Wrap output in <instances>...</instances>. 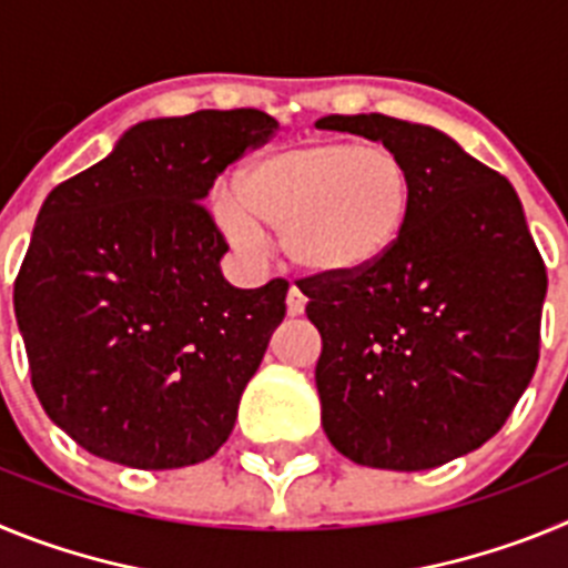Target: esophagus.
Returning a JSON list of instances; mask_svg holds the SVG:
<instances>
[{
  "instance_id": "1",
  "label": "esophagus",
  "mask_w": 568,
  "mask_h": 568,
  "mask_svg": "<svg viewBox=\"0 0 568 568\" xmlns=\"http://www.w3.org/2000/svg\"><path fill=\"white\" fill-rule=\"evenodd\" d=\"M304 307H307V295L301 293V290L293 284L287 293V313L295 318V315H304Z\"/></svg>"
}]
</instances>
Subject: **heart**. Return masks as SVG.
<instances>
[{
  "label": "heart",
  "instance_id": "heart-1",
  "mask_svg": "<svg viewBox=\"0 0 568 568\" xmlns=\"http://www.w3.org/2000/svg\"><path fill=\"white\" fill-rule=\"evenodd\" d=\"M415 207L413 170L384 144L315 139L255 155L235 187L210 202L215 227L241 253H258L267 230L307 275L358 278L398 247Z\"/></svg>",
  "mask_w": 568,
  "mask_h": 568
}]
</instances>
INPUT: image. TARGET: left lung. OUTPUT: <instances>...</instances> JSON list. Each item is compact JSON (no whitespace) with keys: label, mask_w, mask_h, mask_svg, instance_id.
<instances>
[{"label":"left lung","mask_w":568,"mask_h":568,"mask_svg":"<svg viewBox=\"0 0 568 568\" xmlns=\"http://www.w3.org/2000/svg\"><path fill=\"white\" fill-rule=\"evenodd\" d=\"M400 153L415 207L358 278L313 281L315 386L329 444L373 469L420 471L484 446L538 366L546 267L520 199L453 135L384 113L324 115Z\"/></svg>","instance_id":"left-lung-1"}]
</instances>
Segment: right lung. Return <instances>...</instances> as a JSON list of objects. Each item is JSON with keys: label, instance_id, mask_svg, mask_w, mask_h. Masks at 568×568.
Here are the masks:
<instances>
[{"label": "right lung", "instance_id": "obj_1", "mask_svg": "<svg viewBox=\"0 0 568 568\" xmlns=\"http://www.w3.org/2000/svg\"><path fill=\"white\" fill-rule=\"evenodd\" d=\"M275 128L255 108L148 119L44 199L13 310L39 404L90 455L182 469L233 433L287 284L233 287L202 202Z\"/></svg>", "mask_w": 568, "mask_h": 568}]
</instances>
